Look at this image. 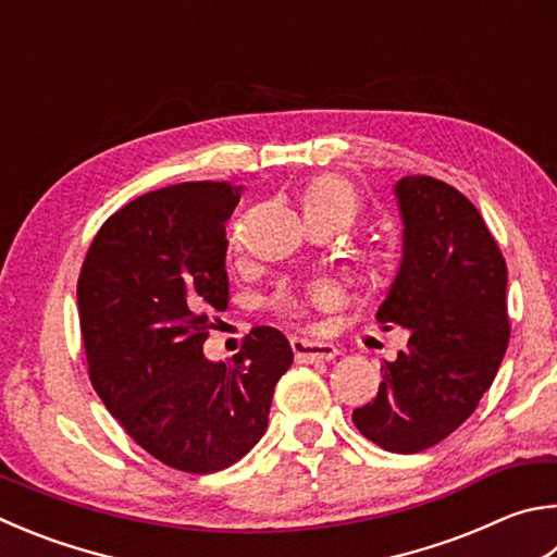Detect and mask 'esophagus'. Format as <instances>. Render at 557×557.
<instances>
[{
	"label": "esophagus",
	"instance_id": "1",
	"mask_svg": "<svg viewBox=\"0 0 557 557\" xmlns=\"http://www.w3.org/2000/svg\"><path fill=\"white\" fill-rule=\"evenodd\" d=\"M292 352H295L297 362H326L338 356V348L323 341L292 338Z\"/></svg>",
	"mask_w": 557,
	"mask_h": 557
}]
</instances>
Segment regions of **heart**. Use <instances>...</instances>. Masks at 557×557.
<instances>
[{
	"mask_svg": "<svg viewBox=\"0 0 557 557\" xmlns=\"http://www.w3.org/2000/svg\"><path fill=\"white\" fill-rule=\"evenodd\" d=\"M299 201L307 221H331V224H336L338 228L352 224V221L366 211V197H362L360 187L343 175H319L309 180L305 189H301ZM389 268L392 262L382 250H366L356 258V275L362 282H372L387 275ZM307 301H311V305H321L323 295L317 289L311 292ZM268 305L282 319H297L301 313V301L297 297L285 295V292L270 297Z\"/></svg>",
	"mask_w": 557,
	"mask_h": 557,
	"instance_id": "obj_1",
	"label": "heart"
}]
</instances>
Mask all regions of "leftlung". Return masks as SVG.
<instances>
[{
  "label": "left lung",
  "instance_id": "1",
  "mask_svg": "<svg viewBox=\"0 0 557 557\" xmlns=\"http://www.w3.org/2000/svg\"><path fill=\"white\" fill-rule=\"evenodd\" d=\"M404 258L377 321L409 331L384 362L377 397L352 411L368 441L389 453L436 446L472 417L509 346L507 262L482 214L455 187L401 177Z\"/></svg>",
  "mask_w": 557,
  "mask_h": 557
}]
</instances>
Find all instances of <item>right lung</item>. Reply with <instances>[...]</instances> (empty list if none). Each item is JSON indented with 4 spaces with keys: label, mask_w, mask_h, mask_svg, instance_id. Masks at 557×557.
I'll list each match as a JSON object with an SVG mask.
<instances>
[{
    "label": "right lung",
    "mask_w": 557,
    "mask_h": 557,
    "mask_svg": "<svg viewBox=\"0 0 557 557\" xmlns=\"http://www.w3.org/2000/svg\"><path fill=\"white\" fill-rule=\"evenodd\" d=\"M238 199L211 180L136 197L97 231L77 280L95 392L140 448L182 472H219L256 446L295 358L270 326L228 362L201 350L228 307L226 221Z\"/></svg>",
    "instance_id": "right-lung-1"
}]
</instances>
